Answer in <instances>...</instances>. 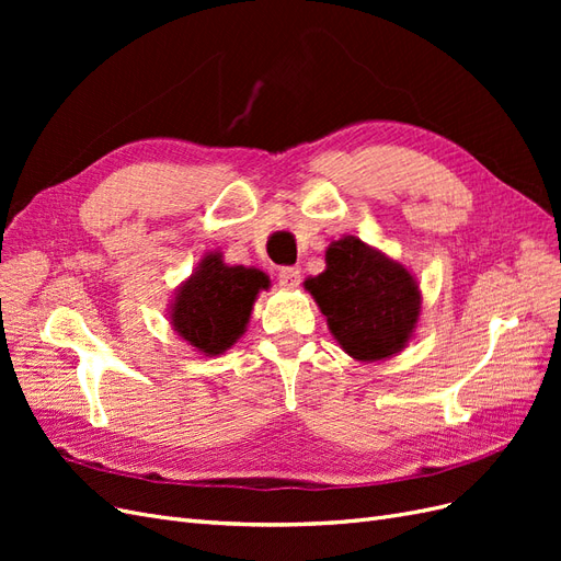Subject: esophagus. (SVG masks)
<instances>
[{"instance_id": "34e87169", "label": "esophagus", "mask_w": 561, "mask_h": 561, "mask_svg": "<svg viewBox=\"0 0 561 561\" xmlns=\"http://www.w3.org/2000/svg\"><path fill=\"white\" fill-rule=\"evenodd\" d=\"M299 280H301V271L295 266H283L278 271V283L283 287H287V290H295V287H299Z\"/></svg>"}]
</instances>
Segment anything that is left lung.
Returning <instances> with one entry per match:
<instances>
[{"label": "left lung", "instance_id": "8db88e82", "mask_svg": "<svg viewBox=\"0 0 561 561\" xmlns=\"http://www.w3.org/2000/svg\"><path fill=\"white\" fill-rule=\"evenodd\" d=\"M328 328L351 358L377 363L398 355L421 313L416 278L358 236L332 241L325 271L304 280Z\"/></svg>", "mask_w": 561, "mask_h": 561}]
</instances>
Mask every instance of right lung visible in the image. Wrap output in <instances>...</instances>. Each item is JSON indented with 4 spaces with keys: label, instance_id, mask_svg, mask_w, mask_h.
I'll use <instances>...</instances> for the list:
<instances>
[{
    "label": "right lung",
    "instance_id": "right-lung-1",
    "mask_svg": "<svg viewBox=\"0 0 561 561\" xmlns=\"http://www.w3.org/2000/svg\"><path fill=\"white\" fill-rule=\"evenodd\" d=\"M271 285L264 271L229 266L222 252H208L171 301L168 318L173 330L194 351L222 355L243 336L254 299Z\"/></svg>",
    "mask_w": 561,
    "mask_h": 561
}]
</instances>
